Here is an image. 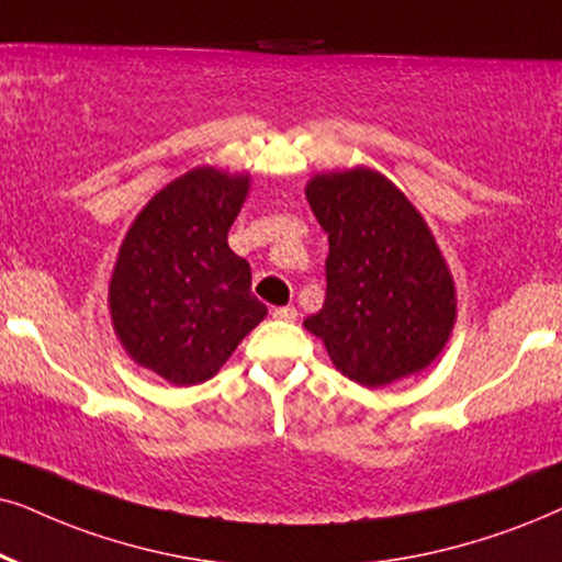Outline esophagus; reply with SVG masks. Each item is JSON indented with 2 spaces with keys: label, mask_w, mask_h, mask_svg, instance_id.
I'll use <instances>...</instances> for the list:
<instances>
[{
  "label": "esophagus",
  "mask_w": 562,
  "mask_h": 562,
  "mask_svg": "<svg viewBox=\"0 0 562 562\" xmlns=\"http://www.w3.org/2000/svg\"><path fill=\"white\" fill-rule=\"evenodd\" d=\"M272 316L277 318V322H295L297 318V311L293 308V305H282V308H274Z\"/></svg>",
  "instance_id": "obj_1"
}]
</instances>
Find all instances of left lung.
I'll return each instance as SVG.
<instances>
[{
  "mask_svg": "<svg viewBox=\"0 0 562 562\" xmlns=\"http://www.w3.org/2000/svg\"><path fill=\"white\" fill-rule=\"evenodd\" d=\"M305 199L329 236L324 308L305 329L368 389L425 371L457 322L453 277L428 223L366 166L314 176Z\"/></svg>",
  "mask_w": 562,
  "mask_h": 562,
  "instance_id": "1",
  "label": "left lung"
}]
</instances>
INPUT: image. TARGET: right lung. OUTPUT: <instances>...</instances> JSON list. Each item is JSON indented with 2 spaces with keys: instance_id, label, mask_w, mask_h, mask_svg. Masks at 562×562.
Wrapping results in <instances>:
<instances>
[{
  "instance_id": "obj_1",
  "label": "right lung",
  "mask_w": 562,
  "mask_h": 562,
  "mask_svg": "<svg viewBox=\"0 0 562 562\" xmlns=\"http://www.w3.org/2000/svg\"><path fill=\"white\" fill-rule=\"evenodd\" d=\"M248 173L191 168L134 217L109 285L113 331L134 363L176 386L215 375L267 316L228 246Z\"/></svg>"
}]
</instances>
